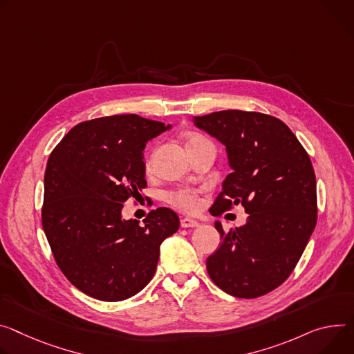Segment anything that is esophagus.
<instances>
[{
	"label": "esophagus",
	"mask_w": 354,
	"mask_h": 354,
	"mask_svg": "<svg viewBox=\"0 0 354 354\" xmlns=\"http://www.w3.org/2000/svg\"><path fill=\"white\" fill-rule=\"evenodd\" d=\"M180 226H182L183 229H189V227H198V226H199V223H198V221H195V220H192V218L183 217V218H180Z\"/></svg>",
	"instance_id": "esophagus-1"
}]
</instances>
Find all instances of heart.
I'll return each instance as SVG.
<instances>
[{"label": "heart", "instance_id": "heart-1", "mask_svg": "<svg viewBox=\"0 0 354 354\" xmlns=\"http://www.w3.org/2000/svg\"><path fill=\"white\" fill-rule=\"evenodd\" d=\"M183 140H185V145H186L189 152L196 149L199 145H202L205 142H209V140H206L205 137H202L201 134H196V133L185 134ZM151 167H152V155L148 156L147 160H145L147 172L151 171ZM167 202L171 206H174L175 209L186 212V213L196 212L198 207L201 206V198L198 195V192L194 190V189H187V187L176 189V190L169 192V194L167 195Z\"/></svg>", "mask_w": 354, "mask_h": 354}]
</instances>
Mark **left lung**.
Segmentation results:
<instances>
[{
    "mask_svg": "<svg viewBox=\"0 0 354 354\" xmlns=\"http://www.w3.org/2000/svg\"><path fill=\"white\" fill-rule=\"evenodd\" d=\"M194 122L226 145L232 174L209 212L218 217L241 205L244 226L224 232L206 260L212 281L236 298H259L291 275L317 220L310 158L279 118L241 110L195 117Z\"/></svg>",
    "mask_w": 354,
    "mask_h": 354,
    "instance_id": "8db88e82",
    "label": "left lung"
}]
</instances>
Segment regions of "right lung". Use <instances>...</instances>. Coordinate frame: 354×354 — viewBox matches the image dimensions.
Masks as SVG:
<instances>
[{
	"mask_svg": "<svg viewBox=\"0 0 354 354\" xmlns=\"http://www.w3.org/2000/svg\"><path fill=\"white\" fill-rule=\"evenodd\" d=\"M169 125L137 114L75 125L50 152L45 171L42 227L53 259L86 295L118 302L152 279L159 245L179 229L168 207L151 210L144 226L121 209L147 187L142 151Z\"/></svg>",
	"mask_w": 354,
	"mask_h": 354,
	"instance_id": "1",
	"label": "right lung"
}]
</instances>
